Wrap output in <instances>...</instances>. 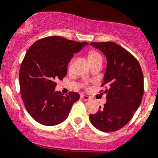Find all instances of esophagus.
<instances>
[{"mask_svg":"<svg viewBox=\"0 0 158 158\" xmlns=\"http://www.w3.org/2000/svg\"><path fill=\"white\" fill-rule=\"evenodd\" d=\"M81 98L82 100H84V101H89V100L90 99V98L89 97V96H87V95H81Z\"/></svg>","mask_w":158,"mask_h":158,"instance_id":"obj_1","label":"esophagus"}]
</instances>
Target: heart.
<instances>
[{
  "mask_svg": "<svg viewBox=\"0 0 158 158\" xmlns=\"http://www.w3.org/2000/svg\"><path fill=\"white\" fill-rule=\"evenodd\" d=\"M98 57H101V56H100L98 53L94 52H90L89 53V55H88L89 60H92L98 58Z\"/></svg>",
  "mask_w": 158,
  "mask_h": 158,
  "instance_id": "obj_1",
  "label": "heart"
}]
</instances>
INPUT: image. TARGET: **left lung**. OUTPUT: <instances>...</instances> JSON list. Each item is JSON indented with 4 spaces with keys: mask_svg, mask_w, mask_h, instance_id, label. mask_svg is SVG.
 Returning a JSON list of instances; mask_svg holds the SVG:
<instances>
[{
    "mask_svg": "<svg viewBox=\"0 0 158 158\" xmlns=\"http://www.w3.org/2000/svg\"><path fill=\"white\" fill-rule=\"evenodd\" d=\"M106 59L103 83L108 89L106 102L94 114L91 123L104 132L122 128L137 110L144 94V77L137 60L124 48L112 42L91 43Z\"/></svg>",
    "mask_w": 158,
    "mask_h": 158,
    "instance_id": "8db88e82",
    "label": "left lung"
}]
</instances>
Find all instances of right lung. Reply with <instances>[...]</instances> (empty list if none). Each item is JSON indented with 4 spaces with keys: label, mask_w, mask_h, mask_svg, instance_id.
<instances>
[{
    "label": "right lung",
    "mask_w": 158,
    "mask_h": 158,
    "mask_svg": "<svg viewBox=\"0 0 158 158\" xmlns=\"http://www.w3.org/2000/svg\"><path fill=\"white\" fill-rule=\"evenodd\" d=\"M86 45V42L51 36L35 42L28 49L21 64L19 84L25 107L38 123L60 124L79 100L78 93L69 92L64 96L60 91H55L56 81L67 75L72 57Z\"/></svg>",
    "instance_id": "1"
}]
</instances>
